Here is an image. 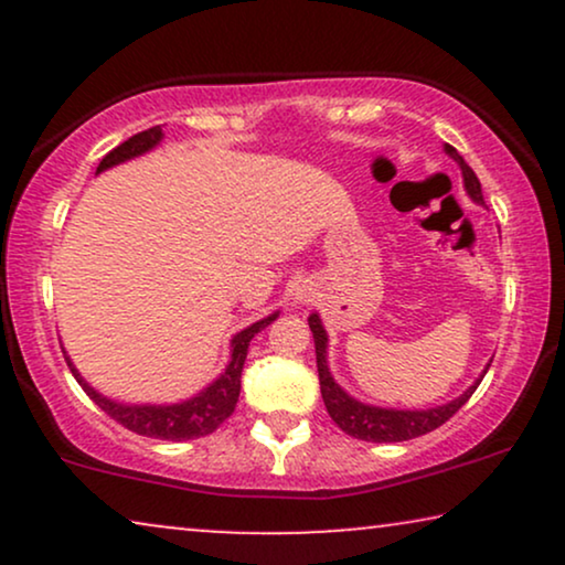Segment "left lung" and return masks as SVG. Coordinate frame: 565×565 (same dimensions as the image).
<instances>
[{"mask_svg": "<svg viewBox=\"0 0 565 565\" xmlns=\"http://www.w3.org/2000/svg\"><path fill=\"white\" fill-rule=\"evenodd\" d=\"M445 151L460 164L462 172V182H466L468 195L476 200V203H483V192H481V182L473 169L466 164V159L460 157L458 149H452L450 143H445ZM308 327L313 331V342H316V367H319V383H321V398L327 404V412L334 424L347 435L354 439H365V443H406V439L429 435L437 427L455 416L462 408V404L473 396L478 385H481L483 377L470 385V388L462 393L460 398L450 401V404L437 406V408H427V412H396V408H377V406H367L354 401L352 396L339 388L334 383V377L329 373L327 365V331L321 327L319 316H308ZM489 370V367H486Z\"/></svg>", "mask_w": 565, "mask_h": 565, "instance_id": "1", "label": "left lung"}]
</instances>
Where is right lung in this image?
I'll list each match as a JSON object with an SVG mask.
<instances>
[{
	"instance_id": "right-lung-1",
	"label": "right lung",
	"mask_w": 565,
	"mask_h": 565,
	"mask_svg": "<svg viewBox=\"0 0 565 565\" xmlns=\"http://www.w3.org/2000/svg\"><path fill=\"white\" fill-rule=\"evenodd\" d=\"M161 141V126H153L149 130H141V134L130 136L128 141H122L120 146H115L110 153H105L103 161H99L97 172H103L107 167L120 164V161H128L138 157V153H146L153 149ZM277 313L267 316L257 323H252L249 329L238 331L234 337V352H231V362L218 381L213 385H207L203 393H198L195 398L182 401V404H172V406H122L115 404V401L99 396L95 388H89L87 383L82 381V375L76 373L72 360L66 358V365L72 370L76 381L84 388V393L95 401V404L103 408V412L115 419L122 427L136 431L141 437H153V439H169V443H184V439H198L205 435H213L215 429L221 427L223 422L234 414L236 401H238V391H242V370H244V360H246V350H249V342L254 339L257 331L267 327L269 321H275Z\"/></svg>"
}]
</instances>
